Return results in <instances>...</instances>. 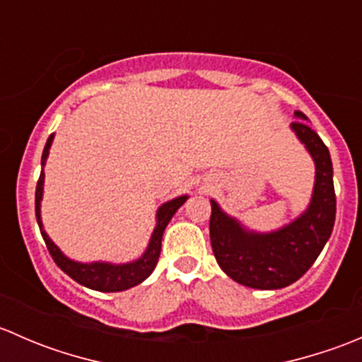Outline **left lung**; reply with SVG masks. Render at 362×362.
Here are the masks:
<instances>
[{
  "label": "left lung",
  "instance_id": "1",
  "mask_svg": "<svg viewBox=\"0 0 362 362\" xmlns=\"http://www.w3.org/2000/svg\"><path fill=\"white\" fill-rule=\"evenodd\" d=\"M294 133L315 160V187L308 210L286 228L268 235L243 229L211 203L210 242L218 266L228 276L252 289H282L301 279L329 240L337 217L333 163L324 141L296 112Z\"/></svg>",
  "mask_w": 362,
  "mask_h": 362
}]
</instances>
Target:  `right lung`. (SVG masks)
<instances>
[{"label":"right lung","mask_w":362,"mask_h":362,"mask_svg":"<svg viewBox=\"0 0 362 362\" xmlns=\"http://www.w3.org/2000/svg\"><path fill=\"white\" fill-rule=\"evenodd\" d=\"M54 134H50L47 140L45 148L42 154V166H45L47 156H49V148L52 145ZM43 171L40 173L38 184H36V194H35V208H36V221H38L40 231H42L43 242H45L47 249H49L50 255H52L54 262L71 276L75 282L82 284V286L89 287V289L101 291V293H119V291L131 289V287L138 286L144 282L152 272H154L156 264L160 254V240H163V233L166 229L168 222L175 215V211L187 202V196H180L171 202L164 203L158 211V226H156L154 233H152L151 243H148L147 250L141 255L138 261L127 262V264H108V262H93V264H82V262H75L63 255V252L54 245L52 240L47 236V233L42 228V217H40V202H42L43 194Z\"/></svg>","instance_id":"1"}]
</instances>
